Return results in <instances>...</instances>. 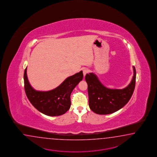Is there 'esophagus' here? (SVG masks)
I'll list each match as a JSON object with an SVG mask.
<instances>
[{
	"mask_svg": "<svg viewBox=\"0 0 157 157\" xmlns=\"http://www.w3.org/2000/svg\"><path fill=\"white\" fill-rule=\"evenodd\" d=\"M88 72H89L88 69L87 68H84L83 70V73L84 77Z\"/></svg>",
	"mask_w": 157,
	"mask_h": 157,
	"instance_id": "obj_1",
	"label": "esophagus"
}]
</instances>
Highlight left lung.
Here are the masks:
<instances>
[{"instance_id": "1", "label": "left lung", "mask_w": 157, "mask_h": 157, "mask_svg": "<svg viewBox=\"0 0 157 157\" xmlns=\"http://www.w3.org/2000/svg\"><path fill=\"white\" fill-rule=\"evenodd\" d=\"M131 83L123 89H110L105 87L93 73L87 74L85 79L88 84L89 106L98 114H112L122 108L132 95L136 83V69Z\"/></svg>"}]
</instances>
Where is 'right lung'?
Listing matches in <instances>:
<instances>
[{"mask_svg": "<svg viewBox=\"0 0 157 157\" xmlns=\"http://www.w3.org/2000/svg\"><path fill=\"white\" fill-rule=\"evenodd\" d=\"M27 67L24 71V87L29 100L35 108L48 116L65 114L70 108V94L74 88L83 79V71L67 78L59 86L49 91H36L29 82Z\"/></svg>", "mask_w": 157, "mask_h": 157, "instance_id": "add662e5", "label": "right lung"}]
</instances>
